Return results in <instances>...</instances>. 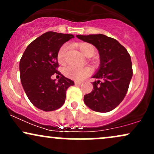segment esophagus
Segmentation results:
<instances>
[{"label": "esophagus", "instance_id": "34e87169", "mask_svg": "<svg viewBox=\"0 0 154 154\" xmlns=\"http://www.w3.org/2000/svg\"><path fill=\"white\" fill-rule=\"evenodd\" d=\"M75 84L76 85H81L82 84V82H77V81H76V82H75Z\"/></svg>", "mask_w": 154, "mask_h": 154}]
</instances>
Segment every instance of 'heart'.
Wrapping results in <instances>:
<instances>
[{"label":"heart","instance_id":"1","mask_svg":"<svg viewBox=\"0 0 154 154\" xmlns=\"http://www.w3.org/2000/svg\"><path fill=\"white\" fill-rule=\"evenodd\" d=\"M69 45L64 44L59 48L57 54V59L59 63L62 64L65 61V55ZM78 48L81 53L86 57H91L95 53V48L93 45L90 43H80L79 44ZM63 73L66 77L69 78L75 79V80H82L88 75H91V71L88 67H83V68H77L75 66H68L63 70Z\"/></svg>","mask_w":154,"mask_h":154}]
</instances>
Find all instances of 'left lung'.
<instances>
[{"instance_id":"left-lung-1","label":"left lung","mask_w":154,"mask_h":154,"mask_svg":"<svg viewBox=\"0 0 154 154\" xmlns=\"http://www.w3.org/2000/svg\"><path fill=\"white\" fill-rule=\"evenodd\" d=\"M98 49L100 66L93 78V90L84 95L86 106L97 112H109L122 101L132 77L130 54L117 40L102 34L77 35Z\"/></svg>"}]
</instances>
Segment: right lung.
Instances as JSON below:
<instances>
[{
	"label": "right lung",
	"instance_id": "1",
	"mask_svg": "<svg viewBox=\"0 0 154 154\" xmlns=\"http://www.w3.org/2000/svg\"><path fill=\"white\" fill-rule=\"evenodd\" d=\"M73 35L47 32L28 45L19 61L22 87L31 103L44 111H54L63 106L69 87L75 83L57 71V54L63 44ZM60 75L58 82L51 77Z\"/></svg>",
	"mask_w": 154,
	"mask_h": 154
}]
</instances>
